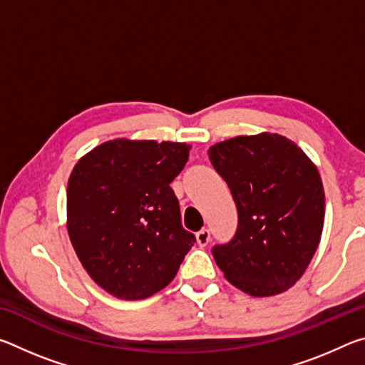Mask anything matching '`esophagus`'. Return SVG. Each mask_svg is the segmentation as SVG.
Returning a JSON list of instances; mask_svg holds the SVG:
<instances>
[{"label":"esophagus","mask_w":365,"mask_h":365,"mask_svg":"<svg viewBox=\"0 0 365 365\" xmlns=\"http://www.w3.org/2000/svg\"><path fill=\"white\" fill-rule=\"evenodd\" d=\"M196 242L201 248H205V246H207V243L211 242V232H209L207 228H202V230L196 233Z\"/></svg>","instance_id":"34e87169"}]
</instances>
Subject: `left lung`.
<instances>
[{"mask_svg":"<svg viewBox=\"0 0 365 365\" xmlns=\"http://www.w3.org/2000/svg\"><path fill=\"white\" fill-rule=\"evenodd\" d=\"M207 154L238 209L233 238L212 246L215 262L251 296L287 292L322 237L325 195L317 168L294 141L265 132L220 141Z\"/></svg>","mask_w":365,"mask_h":365,"instance_id":"obj_1","label":"left lung"}]
</instances>
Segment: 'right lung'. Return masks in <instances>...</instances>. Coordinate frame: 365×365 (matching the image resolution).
<instances>
[{
  "label": "right lung",
  "instance_id": "1",
  "mask_svg": "<svg viewBox=\"0 0 365 365\" xmlns=\"http://www.w3.org/2000/svg\"><path fill=\"white\" fill-rule=\"evenodd\" d=\"M190 146L110 140L78 160L67 185V230L80 262L115 298H150L174 280L196 242L170 183Z\"/></svg>",
  "mask_w": 365,
  "mask_h": 365
}]
</instances>
